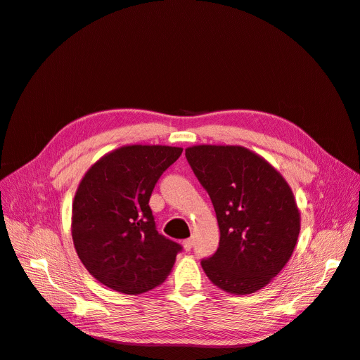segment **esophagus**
Instances as JSON below:
<instances>
[{
	"label": "esophagus",
	"mask_w": 360,
	"mask_h": 360,
	"mask_svg": "<svg viewBox=\"0 0 360 360\" xmlns=\"http://www.w3.org/2000/svg\"><path fill=\"white\" fill-rule=\"evenodd\" d=\"M183 247L186 251H191L192 247H193V240L192 239H184L183 240Z\"/></svg>",
	"instance_id": "esophagus-1"
}]
</instances>
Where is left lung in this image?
Listing matches in <instances>:
<instances>
[{
  "label": "left lung",
  "mask_w": 360,
  "mask_h": 360,
  "mask_svg": "<svg viewBox=\"0 0 360 360\" xmlns=\"http://www.w3.org/2000/svg\"><path fill=\"white\" fill-rule=\"evenodd\" d=\"M186 160L220 229L217 251L200 262L208 279L236 295L262 290L288 263L298 239L300 211L288 183L242 146H192Z\"/></svg>",
  "instance_id": "8db88e82"
}]
</instances>
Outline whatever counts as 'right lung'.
<instances>
[{"label": "right lung", "instance_id": "obj_1", "mask_svg": "<svg viewBox=\"0 0 360 360\" xmlns=\"http://www.w3.org/2000/svg\"><path fill=\"white\" fill-rule=\"evenodd\" d=\"M183 149L124 146L85 172L72 205V239L98 282L122 294L161 285L181 245L156 230L149 199L162 172Z\"/></svg>", "mask_w": 360, "mask_h": 360}]
</instances>
